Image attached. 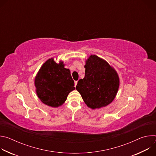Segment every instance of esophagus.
<instances>
[{"instance_id":"obj_1","label":"esophagus","mask_w":156,"mask_h":156,"mask_svg":"<svg viewBox=\"0 0 156 156\" xmlns=\"http://www.w3.org/2000/svg\"><path fill=\"white\" fill-rule=\"evenodd\" d=\"M77 83H78V81H75V87H76V84H77Z\"/></svg>"}]
</instances>
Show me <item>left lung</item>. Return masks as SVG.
<instances>
[{
	"instance_id": "obj_1",
	"label": "left lung",
	"mask_w": 156,
	"mask_h": 156,
	"mask_svg": "<svg viewBox=\"0 0 156 156\" xmlns=\"http://www.w3.org/2000/svg\"><path fill=\"white\" fill-rule=\"evenodd\" d=\"M85 62V76L78 81L76 90L88 107H105L117 96L120 86L119 75L106 60L96 55H91Z\"/></svg>"
}]
</instances>
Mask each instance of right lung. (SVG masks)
<instances>
[{
    "label": "right lung",
    "mask_w": 156,
    "mask_h": 156,
    "mask_svg": "<svg viewBox=\"0 0 156 156\" xmlns=\"http://www.w3.org/2000/svg\"><path fill=\"white\" fill-rule=\"evenodd\" d=\"M62 60L57 63L54 57L41 66L34 78L36 93L40 101L48 106H62L70 92L75 90V83L70 71L65 69Z\"/></svg>",
    "instance_id": "add662e5"
}]
</instances>
